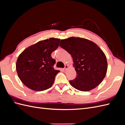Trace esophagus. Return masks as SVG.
Instances as JSON below:
<instances>
[{
	"label": "esophagus",
	"mask_w": 125,
	"mask_h": 125,
	"mask_svg": "<svg viewBox=\"0 0 125 125\" xmlns=\"http://www.w3.org/2000/svg\"><path fill=\"white\" fill-rule=\"evenodd\" d=\"M68 68H69L68 66V65H66V66H65V68H63V70H65V71H66V70H67V69Z\"/></svg>",
	"instance_id": "obj_1"
}]
</instances>
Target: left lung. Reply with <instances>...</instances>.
<instances>
[{"label":"left lung","instance_id":"obj_1","mask_svg":"<svg viewBox=\"0 0 125 125\" xmlns=\"http://www.w3.org/2000/svg\"><path fill=\"white\" fill-rule=\"evenodd\" d=\"M59 46L73 57L77 77L69 82L73 88L88 91L101 83L106 73L107 62L103 52L95 43L71 37L61 40Z\"/></svg>","mask_w":125,"mask_h":125}]
</instances>
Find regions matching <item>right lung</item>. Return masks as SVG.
<instances>
[{
    "instance_id": "1",
    "label": "right lung",
    "mask_w": 125,
    "mask_h": 125,
    "mask_svg": "<svg viewBox=\"0 0 125 125\" xmlns=\"http://www.w3.org/2000/svg\"><path fill=\"white\" fill-rule=\"evenodd\" d=\"M60 39L50 38L30 46L19 56L16 70L22 82L34 91L50 88L59 70L54 69L51 54L59 46Z\"/></svg>"
}]
</instances>
